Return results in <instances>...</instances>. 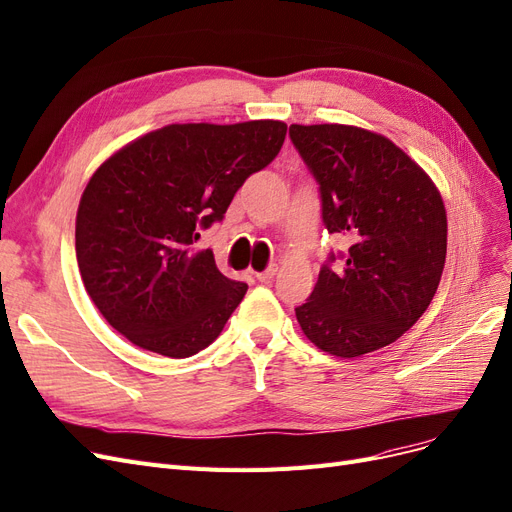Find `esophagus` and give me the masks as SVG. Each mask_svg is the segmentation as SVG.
<instances>
[{
  "label": "esophagus",
  "mask_w": 512,
  "mask_h": 512,
  "mask_svg": "<svg viewBox=\"0 0 512 512\" xmlns=\"http://www.w3.org/2000/svg\"><path fill=\"white\" fill-rule=\"evenodd\" d=\"M275 273H277V267H267L264 271L256 273V279L258 281H271L275 277Z\"/></svg>",
  "instance_id": "obj_1"
}]
</instances>
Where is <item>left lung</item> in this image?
I'll return each mask as SVG.
<instances>
[{"instance_id":"left-lung-1","label":"left lung","mask_w":512,"mask_h":512,"mask_svg":"<svg viewBox=\"0 0 512 512\" xmlns=\"http://www.w3.org/2000/svg\"><path fill=\"white\" fill-rule=\"evenodd\" d=\"M322 201L330 252L296 320L307 339L339 358L394 343L436 294L447 256V214L436 186L390 139L347 125H292Z\"/></svg>"}]
</instances>
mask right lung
Returning <instances> with one entry per match:
<instances>
[{"label": "right lung", "mask_w": 512, "mask_h": 512, "mask_svg": "<svg viewBox=\"0 0 512 512\" xmlns=\"http://www.w3.org/2000/svg\"><path fill=\"white\" fill-rule=\"evenodd\" d=\"M286 131L279 120L169 125L95 171L78 207L76 258L88 296L122 337L167 358L218 339L248 284L222 275L214 252L192 243L222 222Z\"/></svg>", "instance_id": "obj_1"}]
</instances>
